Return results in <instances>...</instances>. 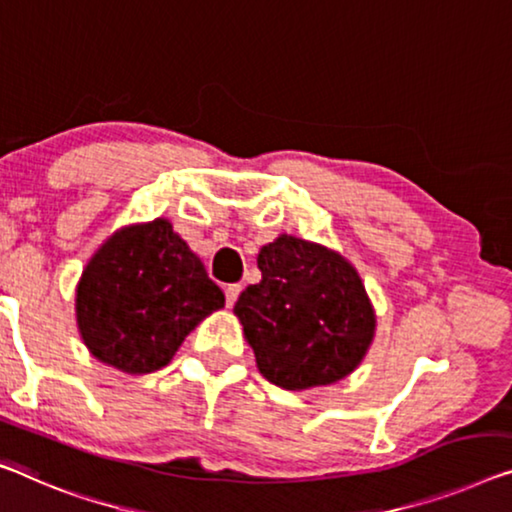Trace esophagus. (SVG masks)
Segmentation results:
<instances>
[{
    "mask_svg": "<svg viewBox=\"0 0 512 512\" xmlns=\"http://www.w3.org/2000/svg\"><path fill=\"white\" fill-rule=\"evenodd\" d=\"M240 293H242V286L240 283H231V286H226V290H224V295H226V306H231L238 302V297H240Z\"/></svg>",
    "mask_w": 512,
    "mask_h": 512,
    "instance_id": "34e87169",
    "label": "esophagus"
}]
</instances>
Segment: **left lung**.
I'll list each match as a JSON object with an SVG mask.
<instances>
[{
  "mask_svg": "<svg viewBox=\"0 0 512 512\" xmlns=\"http://www.w3.org/2000/svg\"><path fill=\"white\" fill-rule=\"evenodd\" d=\"M258 270L263 279L242 290L233 311L265 380L300 391L355 371L375 334L355 267L325 247L281 235L261 249Z\"/></svg>",
  "mask_w": 512,
  "mask_h": 512,
  "instance_id": "left-lung-1",
  "label": "left lung"
}]
</instances>
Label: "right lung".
I'll return each instance as SVG.
<instances>
[{
    "label": "right lung",
    "mask_w": 512,
    "mask_h": 512,
    "mask_svg": "<svg viewBox=\"0 0 512 512\" xmlns=\"http://www.w3.org/2000/svg\"><path fill=\"white\" fill-rule=\"evenodd\" d=\"M222 306L224 293L167 219L112 235L82 272L75 300L93 357L135 375L167 366Z\"/></svg>",
    "instance_id": "1"
}]
</instances>
